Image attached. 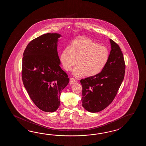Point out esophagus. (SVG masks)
<instances>
[{"label":"esophagus","mask_w":146,"mask_h":146,"mask_svg":"<svg viewBox=\"0 0 146 146\" xmlns=\"http://www.w3.org/2000/svg\"><path fill=\"white\" fill-rule=\"evenodd\" d=\"M77 83V81L75 79H74V78H72L70 79V81H69V84L70 85L72 84H76Z\"/></svg>","instance_id":"1"}]
</instances>
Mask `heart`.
I'll return each instance as SVG.
<instances>
[{
    "mask_svg": "<svg viewBox=\"0 0 146 146\" xmlns=\"http://www.w3.org/2000/svg\"><path fill=\"white\" fill-rule=\"evenodd\" d=\"M109 50L106 47L85 37L72 40L69 48L63 50L60 57L63 67L67 71L77 63L73 74L80 77L96 76L102 71L109 59ZM77 60H76V59Z\"/></svg>",
    "mask_w": 146,
    "mask_h": 146,
    "instance_id": "heart-1",
    "label": "heart"
}]
</instances>
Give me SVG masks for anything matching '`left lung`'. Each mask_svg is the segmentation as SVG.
Returning a JSON list of instances; mask_svg holds the SVG:
<instances>
[{"mask_svg": "<svg viewBox=\"0 0 146 146\" xmlns=\"http://www.w3.org/2000/svg\"><path fill=\"white\" fill-rule=\"evenodd\" d=\"M111 50L106 67L100 74L81 79L82 106L87 111H102L112 103L124 80L125 64L117 44L110 39Z\"/></svg>", "mask_w": 146, "mask_h": 146, "instance_id": "left-lung-1", "label": "left lung"}]
</instances>
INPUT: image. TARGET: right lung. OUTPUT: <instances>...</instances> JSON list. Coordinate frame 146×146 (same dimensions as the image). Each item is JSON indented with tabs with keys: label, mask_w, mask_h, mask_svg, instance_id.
I'll return each instance as SVG.
<instances>
[{
	"label": "right lung",
	"mask_w": 146,
	"mask_h": 146,
	"mask_svg": "<svg viewBox=\"0 0 146 146\" xmlns=\"http://www.w3.org/2000/svg\"><path fill=\"white\" fill-rule=\"evenodd\" d=\"M60 34H43L31 40L23 53L22 79L31 99L44 112H53L60 106V96L69 82L59 65L57 42Z\"/></svg>",
	"instance_id": "1"
}]
</instances>
